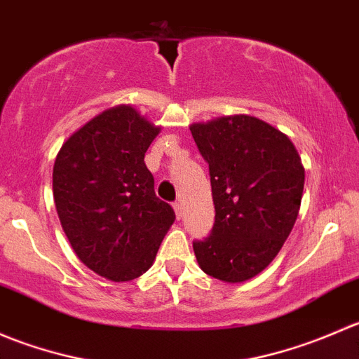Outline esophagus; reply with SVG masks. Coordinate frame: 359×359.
Masks as SVG:
<instances>
[{"label": "esophagus", "mask_w": 359, "mask_h": 359, "mask_svg": "<svg viewBox=\"0 0 359 359\" xmlns=\"http://www.w3.org/2000/svg\"><path fill=\"white\" fill-rule=\"evenodd\" d=\"M173 210H175V213H177V219H180V217H182V203L180 201L173 203Z\"/></svg>", "instance_id": "1"}]
</instances>
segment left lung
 Masks as SVG:
<instances>
[{
  "label": "left lung",
  "instance_id": "obj_1",
  "mask_svg": "<svg viewBox=\"0 0 359 359\" xmlns=\"http://www.w3.org/2000/svg\"><path fill=\"white\" fill-rule=\"evenodd\" d=\"M208 163L215 222L194 240L208 276L241 283L266 269L290 234L304 191V166L285 133L253 116L191 126Z\"/></svg>",
  "mask_w": 359,
  "mask_h": 359
}]
</instances>
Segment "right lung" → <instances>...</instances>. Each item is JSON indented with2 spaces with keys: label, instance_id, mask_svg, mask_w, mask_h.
<instances>
[{
  "label": "right lung",
  "instance_id": "obj_1",
  "mask_svg": "<svg viewBox=\"0 0 359 359\" xmlns=\"http://www.w3.org/2000/svg\"><path fill=\"white\" fill-rule=\"evenodd\" d=\"M158 133L133 107H114L72 133L53 165V200L69 243L111 281L146 273L175 220L144 163Z\"/></svg>",
  "mask_w": 359,
  "mask_h": 359
}]
</instances>
